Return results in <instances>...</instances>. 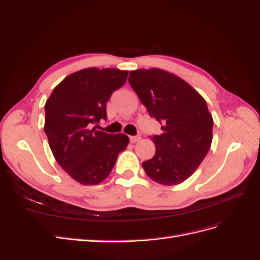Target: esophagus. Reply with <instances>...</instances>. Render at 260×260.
<instances>
[{
	"label": "esophagus",
	"instance_id": "esophagus-1",
	"mask_svg": "<svg viewBox=\"0 0 260 260\" xmlns=\"http://www.w3.org/2000/svg\"><path fill=\"white\" fill-rule=\"evenodd\" d=\"M129 139H130V142H131V143H137V142H139V141L141 140V137H140V136L130 137Z\"/></svg>",
	"mask_w": 260,
	"mask_h": 260
}]
</instances>
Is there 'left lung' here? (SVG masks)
Here are the masks:
<instances>
[{"label": "left lung", "mask_w": 260, "mask_h": 260, "mask_svg": "<svg viewBox=\"0 0 260 260\" xmlns=\"http://www.w3.org/2000/svg\"><path fill=\"white\" fill-rule=\"evenodd\" d=\"M129 83L151 117L161 125L153 137L152 159L142 162L146 175L162 185L182 183L209 151L212 120L206 101L175 74L159 68L130 72Z\"/></svg>", "instance_id": "left-lung-1"}]
</instances>
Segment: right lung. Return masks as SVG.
Segmentation results:
<instances>
[{
    "label": "right lung",
    "mask_w": 260,
    "mask_h": 260,
    "mask_svg": "<svg viewBox=\"0 0 260 260\" xmlns=\"http://www.w3.org/2000/svg\"><path fill=\"white\" fill-rule=\"evenodd\" d=\"M128 70L81 69L55 86L45 103L44 132L59 166L77 182L95 185L104 181L129 138L123 133L89 129L106 119V103L127 81Z\"/></svg>",
    "instance_id": "1"
}]
</instances>
